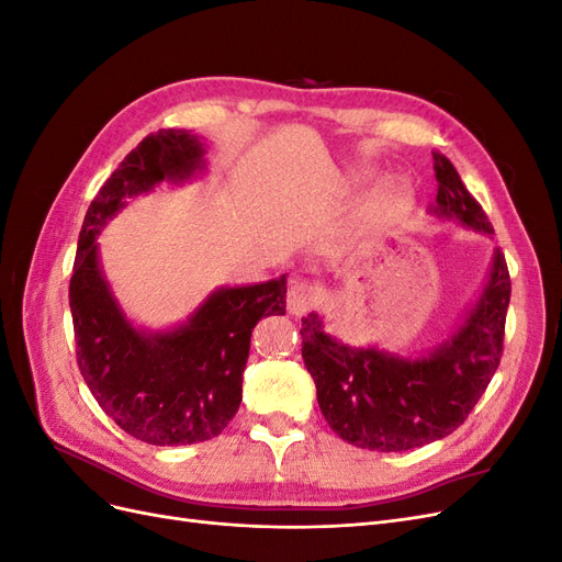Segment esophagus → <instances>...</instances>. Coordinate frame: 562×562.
<instances>
[{
	"mask_svg": "<svg viewBox=\"0 0 562 562\" xmlns=\"http://www.w3.org/2000/svg\"><path fill=\"white\" fill-rule=\"evenodd\" d=\"M321 302V288L310 283V281H293L291 291H288V312L293 316H302L307 314L310 310H314L316 304Z\"/></svg>",
	"mask_w": 562,
	"mask_h": 562,
	"instance_id": "1",
	"label": "esophagus"
}]
</instances>
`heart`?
Here are the masks:
<instances>
[{
    "instance_id": "obj_1",
    "label": "heart",
    "mask_w": 562,
    "mask_h": 562,
    "mask_svg": "<svg viewBox=\"0 0 562 562\" xmlns=\"http://www.w3.org/2000/svg\"><path fill=\"white\" fill-rule=\"evenodd\" d=\"M405 203V192L398 184H384L363 201V213L368 217H384L396 213Z\"/></svg>"
}]
</instances>
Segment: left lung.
Segmentation results:
<instances>
[{
  "instance_id": "8db88e82",
  "label": "left lung",
  "mask_w": 562,
  "mask_h": 562,
  "mask_svg": "<svg viewBox=\"0 0 562 562\" xmlns=\"http://www.w3.org/2000/svg\"><path fill=\"white\" fill-rule=\"evenodd\" d=\"M438 180L429 213L479 234H495L481 203L452 161L434 151ZM512 279L495 248L479 297L457 328L419 356L380 347H351L326 333L312 312L302 318V359L330 429L347 443L378 452H403L450 436L479 403L502 359Z\"/></svg>"
}]
</instances>
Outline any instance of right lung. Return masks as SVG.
I'll list each match as a JSON object with an SVG mask.
<instances>
[{
  "mask_svg": "<svg viewBox=\"0 0 562 562\" xmlns=\"http://www.w3.org/2000/svg\"><path fill=\"white\" fill-rule=\"evenodd\" d=\"M206 171V147L184 128L147 135L100 187L79 232L70 281L77 363L110 419L149 446H192L229 424L241 405L250 335L262 316L285 314V274L223 285L173 328L126 316L100 262L98 236L126 201Z\"/></svg>",
  "mask_w": 562,
  "mask_h": 562,
  "instance_id": "right-lung-1",
  "label": "right lung"
}]
</instances>
